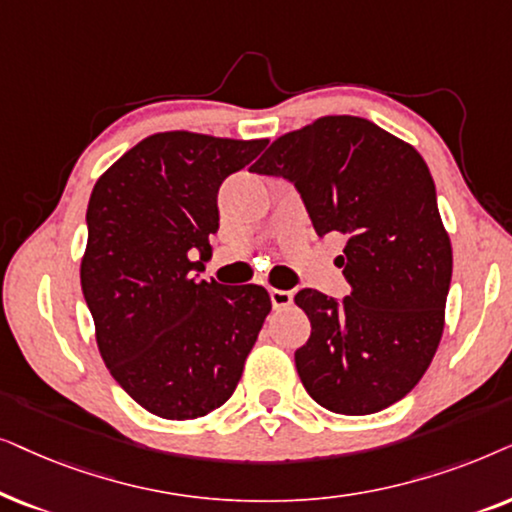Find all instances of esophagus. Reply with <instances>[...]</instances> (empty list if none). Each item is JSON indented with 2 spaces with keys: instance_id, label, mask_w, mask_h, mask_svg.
Segmentation results:
<instances>
[{
  "instance_id": "esophagus-1",
  "label": "esophagus",
  "mask_w": 512,
  "mask_h": 512,
  "mask_svg": "<svg viewBox=\"0 0 512 512\" xmlns=\"http://www.w3.org/2000/svg\"><path fill=\"white\" fill-rule=\"evenodd\" d=\"M269 297H271V304H274V309H288L292 304V292L290 290H278V288H271L269 290Z\"/></svg>"
}]
</instances>
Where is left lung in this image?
Segmentation results:
<instances>
[{"mask_svg": "<svg viewBox=\"0 0 512 512\" xmlns=\"http://www.w3.org/2000/svg\"><path fill=\"white\" fill-rule=\"evenodd\" d=\"M252 173L295 182L320 236L346 238L339 267L351 295L304 288L295 304L311 335L295 351L306 393L337 414L403 400L438 351L452 243L426 161L372 121L337 114L271 142Z\"/></svg>", "mask_w": 512, "mask_h": 512, "instance_id": "1", "label": "left lung"}]
</instances>
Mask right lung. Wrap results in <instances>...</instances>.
Here are the masks:
<instances>
[{
    "label": "right lung",
    "instance_id": "1",
    "mask_svg": "<svg viewBox=\"0 0 512 512\" xmlns=\"http://www.w3.org/2000/svg\"><path fill=\"white\" fill-rule=\"evenodd\" d=\"M267 140L192 131L140 140L95 182L81 290L109 374L161 419L227 403L271 311L262 285L199 281L220 227L217 192Z\"/></svg>",
    "mask_w": 512,
    "mask_h": 512
}]
</instances>
